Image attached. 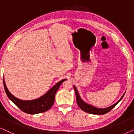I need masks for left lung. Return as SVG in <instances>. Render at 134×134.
<instances>
[{"instance_id": "obj_1", "label": "left lung", "mask_w": 134, "mask_h": 134, "mask_svg": "<svg viewBox=\"0 0 134 134\" xmlns=\"http://www.w3.org/2000/svg\"><path fill=\"white\" fill-rule=\"evenodd\" d=\"M74 88L75 90L77 103L78 105H79V107L80 108V109L83 110V111H85V112L90 113V114H106V113H108L109 111H111L113 108H114L115 106L118 104V103H119V101L122 99V98L124 97V96L125 94V93H126L124 92V93L123 95L121 96V98H120L119 100H118V101H117L116 103H114V104L111 105V106L105 108H99L94 107V106H92V105L88 104V103L85 102V101L82 99V98L80 97V96L79 92H78L77 88L75 87V85H74Z\"/></svg>"}]
</instances>
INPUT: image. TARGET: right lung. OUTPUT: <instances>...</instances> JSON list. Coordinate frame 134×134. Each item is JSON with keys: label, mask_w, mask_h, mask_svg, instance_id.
<instances>
[{"label": "right lung", "mask_w": 134, "mask_h": 134, "mask_svg": "<svg viewBox=\"0 0 134 134\" xmlns=\"http://www.w3.org/2000/svg\"><path fill=\"white\" fill-rule=\"evenodd\" d=\"M66 80L67 79H63L59 81L43 96L32 100H21L16 98L8 91L5 82L4 78L3 79V81L5 91L8 98L24 113L30 114H36L45 112L52 107L54 102L55 94L57 91L62 83Z\"/></svg>", "instance_id": "1"}]
</instances>
